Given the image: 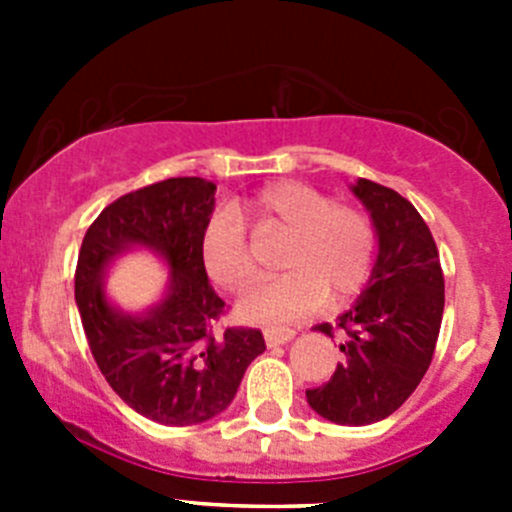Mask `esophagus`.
I'll use <instances>...</instances> for the list:
<instances>
[{"label":"esophagus","instance_id":"esophagus-1","mask_svg":"<svg viewBox=\"0 0 512 512\" xmlns=\"http://www.w3.org/2000/svg\"><path fill=\"white\" fill-rule=\"evenodd\" d=\"M297 330L295 328H266L264 338L266 346H282V343H289L295 338Z\"/></svg>","mask_w":512,"mask_h":512}]
</instances>
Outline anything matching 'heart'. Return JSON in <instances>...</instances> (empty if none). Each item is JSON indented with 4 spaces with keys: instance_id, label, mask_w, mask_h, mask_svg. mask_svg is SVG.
Instances as JSON below:
<instances>
[{
    "instance_id": "b5f03b06",
    "label": "heart",
    "mask_w": 512,
    "mask_h": 512,
    "mask_svg": "<svg viewBox=\"0 0 512 512\" xmlns=\"http://www.w3.org/2000/svg\"><path fill=\"white\" fill-rule=\"evenodd\" d=\"M248 217L259 233H287L279 251L287 271L241 297L238 312L246 320L287 323L318 310L325 297L341 305L372 277L377 230L361 207L333 202L310 184L279 182L253 194ZM200 259L225 292H241L256 279L248 233L233 210L212 212L202 228Z\"/></svg>"
}]
</instances>
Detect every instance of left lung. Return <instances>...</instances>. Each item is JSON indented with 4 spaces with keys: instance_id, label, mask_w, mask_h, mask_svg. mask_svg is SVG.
I'll use <instances>...</instances> for the list:
<instances>
[{
    "instance_id": "1",
    "label": "left lung",
    "mask_w": 512,
    "mask_h": 512,
    "mask_svg": "<svg viewBox=\"0 0 512 512\" xmlns=\"http://www.w3.org/2000/svg\"><path fill=\"white\" fill-rule=\"evenodd\" d=\"M354 194L372 212L379 256L369 287L336 328L346 359L325 384L307 390V402L341 425H369L395 413L425 377L443 318V269L431 230L395 189L369 179Z\"/></svg>"
}]
</instances>
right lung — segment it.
I'll use <instances>...</instances> for the list:
<instances>
[{
    "label": "right lung",
    "mask_w": 512,
    "mask_h": 512,
    "mask_svg": "<svg viewBox=\"0 0 512 512\" xmlns=\"http://www.w3.org/2000/svg\"><path fill=\"white\" fill-rule=\"evenodd\" d=\"M212 205L215 184L200 176L122 194L89 225L76 261V305L99 372L135 413L164 425L223 413L248 364L266 351L259 328L215 330L225 302L200 259ZM128 245L158 250L175 274L167 300L143 319L112 311L98 287L103 266Z\"/></svg>",
    "instance_id": "right-lung-1"
}]
</instances>
